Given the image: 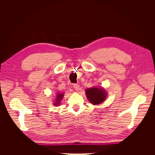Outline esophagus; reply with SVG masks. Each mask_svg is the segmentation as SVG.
<instances>
[{
  "label": "esophagus",
  "instance_id": "1",
  "mask_svg": "<svg viewBox=\"0 0 155 155\" xmlns=\"http://www.w3.org/2000/svg\"><path fill=\"white\" fill-rule=\"evenodd\" d=\"M73 87H74V88L76 91H79V85H78V84H74Z\"/></svg>",
  "mask_w": 155,
  "mask_h": 155
}]
</instances>
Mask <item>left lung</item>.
Masks as SVG:
<instances>
[{
	"label": "left lung",
	"mask_w": 155,
	"mask_h": 155,
	"mask_svg": "<svg viewBox=\"0 0 155 155\" xmlns=\"http://www.w3.org/2000/svg\"><path fill=\"white\" fill-rule=\"evenodd\" d=\"M88 101L93 105H99L106 99L107 93L104 88L92 87L85 91Z\"/></svg>",
	"instance_id": "1"
}]
</instances>
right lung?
Returning a JSON list of instances; mask_svg holds the SVG:
<instances>
[{
	"mask_svg": "<svg viewBox=\"0 0 155 155\" xmlns=\"http://www.w3.org/2000/svg\"><path fill=\"white\" fill-rule=\"evenodd\" d=\"M56 95L57 96H56V98H55V102H54V105L55 106H58L60 104L61 101L63 99V97L64 96V94L63 93H59V94H57Z\"/></svg>",
	"mask_w": 155,
	"mask_h": 155,
	"instance_id": "add662e5",
	"label": "right lung"
}]
</instances>
